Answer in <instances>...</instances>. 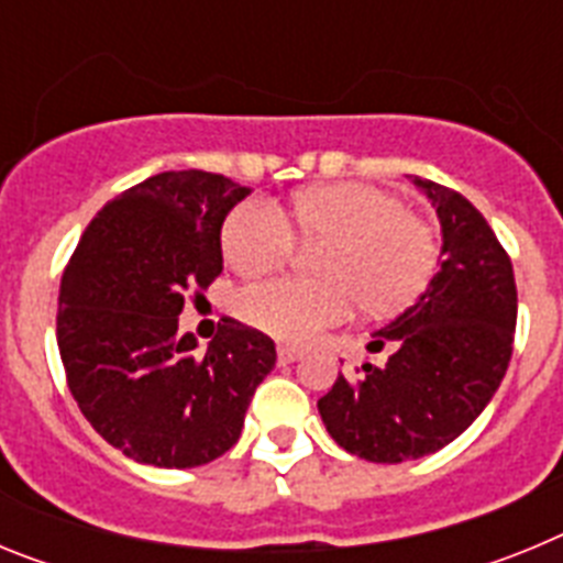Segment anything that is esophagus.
I'll return each instance as SVG.
<instances>
[{"label":"esophagus","instance_id":"1","mask_svg":"<svg viewBox=\"0 0 563 563\" xmlns=\"http://www.w3.org/2000/svg\"><path fill=\"white\" fill-rule=\"evenodd\" d=\"M301 357V352L296 350V346H278V361L282 363H292Z\"/></svg>","mask_w":563,"mask_h":563}]
</instances>
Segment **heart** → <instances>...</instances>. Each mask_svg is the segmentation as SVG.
I'll list each match as a JSON object with an SVG mask.
<instances>
[{"label": "heart", "mask_w": 563, "mask_h": 563, "mask_svg": "<svg viewBox=\"0 0 563 563\" xmlns=\"http://www.w3.org/2000/svg\"><path fill=\"white\" fill-rule=\"evenodd\" d=\"M292 217L301 239L327 242L318 273L327 278H271L236 296V312L285 343H307L361 307L395 312L411 305L434 276L437 236L395 194L361 183L298 191ZM296 228L276 202L247 200L222 228V256L242 276L282 267L296 251Z\"/></svg>", "instance_id": "1"}]
</instances>
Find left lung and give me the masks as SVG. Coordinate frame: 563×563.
<instances>
[{
	"label": "left lung",
	"mask_w": 563,
	"mask_h": 563,
	"mask_svg": "<svg viewBox=\"0 0 563 563\" xmlns=\"http://www.w3.org/2000/svg\"><path fill=\"white\" fill-rule=\"evenodd\" d=\"M437 208L442 265L406 312L375 332L369 352L395 343L386 366L338 375L318 400L343 451L406 462L445 449L482 415L514 355L516 278L479 211L451 188L415 177Z\"/></svg>",
	"instance_id": "left-lung-1"
}]
</instances>
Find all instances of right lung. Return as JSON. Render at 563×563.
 <instances>
[{"label": "right lung", "instance_id": "add662e5", "mask_svg": "<svg viewBox=\"0 0 563 563\" xmlns=\"http://www.w3.org/2000/svg\"><path fill=\"white\" fill-rule=\"evenodd\" d=\"M251 188L211 172H163L101 208L69 256L56 335L89 426L129 460L197 467L236 445L276 366L265 332L222 318L197 350L177 332L186 296L222 273V222Z\"/></svg>", "mask_w": 563, "mask_h": 563}]
</instances>
